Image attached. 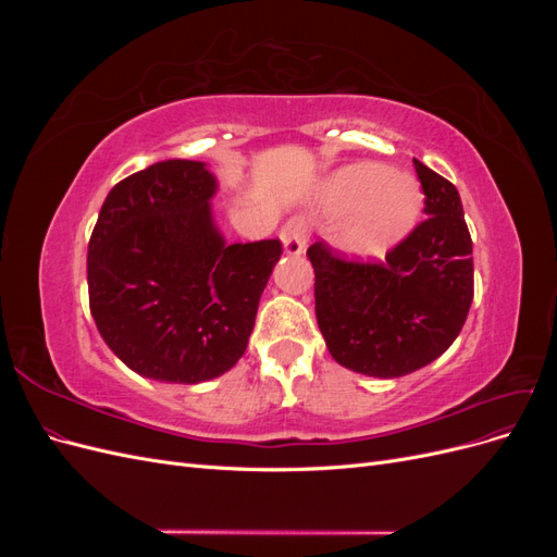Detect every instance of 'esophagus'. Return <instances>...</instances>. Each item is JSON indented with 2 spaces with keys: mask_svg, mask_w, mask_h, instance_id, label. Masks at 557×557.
<instances>
[{
  "mask_svg": "<svg viewBox=\"0 0 557 557\" xmlns=\"http://www.w3.org/2000/svg\"><path fill=\"white\" fill-rule=\"evenodd\" d=\"M281 244H283V252L290 258H297L305 252L307 248V223L301 218H293L283 225L281 230Z\"/></svg>",
  "mask_w": 557,
  "mask_h": 557,
  "instance_id": "esophagus-1",
  "label": "esophagus"
}]
</instances>
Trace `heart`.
Wrapping results in <instances>:
<instances>
[{
  "mask_svg": "<svg viewBox=\"0 0 557 557\" xmlns=\"http://www.w3.org/2000/svg\"><path fill=\"white\" fill-rule=\"evenodd\" d=\"M318 201L325 211L342 213L334 225L336 246L352 258H381L416 225L423 193L407 172L358 162L330 174Z\"/></svg>",
  "mask_w": 557,
  "mask_h": 557,
  "instance_id": "obj_1",
  "label": "heart"
}]
</instances>
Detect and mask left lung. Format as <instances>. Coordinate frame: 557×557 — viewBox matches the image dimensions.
<instances>
[{
	"label": "left lung",
	"instance_id": "1",
	"mask_svg": "<svg viewBox=\"0 0 557 557\" xmlns=\"http://www.w3.org/2000/svg\"><path fill=\"white\" fill-rule=\"evenodd\" d=\"M425 221L383 262H348L315 242V320L332 358L364 376L397 379L430 364L460 334L474 299L471 237L458 190L413 160Z\"/></svg>",
	"mask_w": 557,
	"mask_h": 557
}]
</instances>
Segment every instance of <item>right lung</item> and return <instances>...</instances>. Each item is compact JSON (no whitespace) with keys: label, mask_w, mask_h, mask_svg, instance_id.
Listing matches in <instances>:
<instances>
[{"label":"right lung","mask_w":557,"mask_h":557,"mask_svg":"<svg viewBox=\"0 0 557 557\" xmlns=\"http://www.w3.org/2000/svg\"><path fill=\"white\" fill-rule=\"evenodd\" d=\"M207 162L164 160L107 195L88 244L90 313L132 372L201 383L239 362L281 242L227 244Z\"/></svg>","instance_id":"1"}]
</instances>
